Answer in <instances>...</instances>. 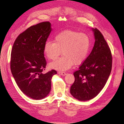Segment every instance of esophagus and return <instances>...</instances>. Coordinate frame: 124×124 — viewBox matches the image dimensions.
Segmentation results:
<instances>
[{
	"mask_svg": "<svg viewBox=\"0 0 124 124\" xmlns=\"http://www.w3.org/2000/svg\"><path fill=\"white\" fill-rule=\"evenodd\" d=\"M58 73H59V74H60L61 75H63V76H65V75H66L67 74L66 73L63 72H59Z\"/></svg>",
	"mask_w": 124,
	"mask_h": 124,
	"instance_id": "34e87169",
	"label": "esophagus"
}]
</instances>
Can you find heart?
Masks as SVG:
<instances>
[{
  "mask_svg": "<svg viewBox=\"0 0 124 124\" xmlns=\"http://www.w3.org/2000/svg\"><path fill=\"white\" fill-rule=\"evenodd\" d=\"M54 42L44 44V52L49 60H54L61 54L63 56L50 64V67L59 71H66L74 64H81L87 57L90 47V38L85 33L72 30L64 31L57 34Z\"/></svg>",
  "mask_w": 124,
  "mask_h": 124,
  "instance_id": "1",
  "label": "heart"
}]
</instances>
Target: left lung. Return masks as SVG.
<instances>
[{"mask_svg": "<svg viewBox=\"0 0 124 124\" xmlns=\"http://www.w3.org/2000/svg\"><path fill=\"white\" fill-rule=\"evenodd\" d=\"M95 39L93 48L73 75L75 81L70 93L80 101L92 100L98 94L108 78L112 66L111 52L99 30L92 28Z\"/></svg>", "mask_w": 124, "mask_h": 124, "instance_id": "obj_1", "label": "left lung"}]
</instances>
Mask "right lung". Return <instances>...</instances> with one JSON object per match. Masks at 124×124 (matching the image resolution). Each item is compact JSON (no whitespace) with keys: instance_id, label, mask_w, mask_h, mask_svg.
Returning a JSON list of instances; mask_svg holds the SVG:
<instances>
[{"instance_id":"1","label":"right lung","mask_w":124,"mask_h":124,"mask_svg":"<svg viewBox=\"0 0 124 124\" xmlns=\"http://www.w3.org/2000/svg\"><path fill=\"white\" fill-rule=\"evenodd\" d=\"M52 29L49 22L39 23L19 35L13 45L10 69L17 86L30 98H45L51 88V80L57 71L43 73L46 66L44 44Z\"/></svg>"}]
</instances>
